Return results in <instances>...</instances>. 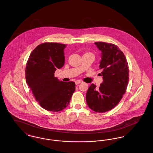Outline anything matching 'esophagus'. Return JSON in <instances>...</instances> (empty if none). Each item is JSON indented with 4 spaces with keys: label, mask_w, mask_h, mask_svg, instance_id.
<instances>
[{
    "label": "esophagus",
    "mask_w": 153,
    "mask_h": 153,
    "mask_svg": "<svg viewBox=\"0 0 153 153\" xmlns=\"http://www.w3.org/2000/svg\"><path fill=\"white\" fill-rule=\"evenodd\" d=\"M81 82V81H79V80H77V81H75V84H76V85H78V84H79Z\"/></svg>",
    "instance_id": "1"
}]
</instances>
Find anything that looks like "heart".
Masks as SVG:
<instances>
[{
	"label": "heart",
	"instance_id": "1",
	"mask_svg": "<svg viewBox=\"0 0 153 153\" xmlns=\"http://www.w3.org/2000/svg\"><path fill=\"white\" fill-rule=\"evenodd\" d=\"M92 54V53H86L84 55H85V54Z\"/></svg>",
	"mask_w": 153,
	"mask_h": 153
}]
</instances>
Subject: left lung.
Here are the masks:
<instances>
[{
  "label": "left lung",
  "mask_w": 153,
  "mask_h": 153,
  "mask_svg": "<svg viewBox=\"0 0 153 153\" xmlns=\"http://www.w3.org/2000/svg\"><path fill=\"white\" fill-rule=\"evenodd\" d=\"M102 51L99 68L102 70V83L99 88L92 84L88 89V107L96 112L103 113L114 108L123 97L129 79L127 61L121 50L114 44L96 42Z\"/></svg>",
  "instance_id": "8db88e82"
}]
</instances>
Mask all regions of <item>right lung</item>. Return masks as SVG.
Wrapping results in <instances>:
<instances>
[{"mask_svg": "<svg viewBox=\"0 0 153 153\" xmlns=\"http://www.w3.org/2000/svg\"><path fill=\"white\" fill-rule=\"evenodd\" d=\"M66 45L45 42L31 52L26 67V80L36 102L45 109L58 112L69 104L76 89L74 82H63L54 77L65 63Z\"/></svg>", "mask_w": 153, "mask_h": 153, "instance_id": "obj_1", "label": "right lung"}]
</instances>
